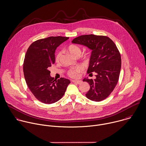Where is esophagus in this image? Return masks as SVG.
<instances>
[{
  "instance_id": "obj_1",
  "label": "esophagus",
  "mask_w": 146,
  "mask_h": 146,
  "mask_svg": "<svg viewBox=\"0 0 146 146\" xmlns=\"http://www.w3.org/2000/svg\"><path fill=\"white\" fill-rule=\"evenodd\" d=\"M72 82L73 83H76V84H78L82 83V82L81 80H72Z\"/></svg>"
}]
</instances>
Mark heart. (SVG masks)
I'll return each mask as SVG.
<instances>
[{
  "mask_svg": "<svg viewBox=\"0 0 146 146\" xmlns=\"http://www.w3.org/2000/svg\"><path fill=\"white\" fill-rule=\"evenodd\" d=\"M67 50L69 53L73 56L74 57H76L79 56L81 53V49L80 48L75 45H71L67 48ZM62 56V52H59L55 57L56 62H59ZM82 70V67L80 66H78L74 68H72L69 70L68 71V75L73 78H76L79 76V74Z\"/></svg>",
  "mask_w": 146,
  "mask_h": 146,
  "instance_id": "1",
  "label": "heart"
}]
</instances>
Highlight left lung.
Listing matches in <instances>:
<instances>
[{
  "mask_svg": "<svg viewBox=\"0 0 146 146\" xmlns=\"http://www.w3.org/2000/svg\"><path fill=\"white\" fill-rule=\"evenodd\" d=\"M72 42L92 50L87 73L95 72L96 78L83 79L90 86L86 97L94 101L105 99L115 87L119 76L121 58L116 45L108 37L94 35L79 36Z\"/></svg>",
  "mask_w": 146,
  "mask_h": 146,
  "instance_id": "8db88e82",
  "label": "left lung"
}]
</instances>
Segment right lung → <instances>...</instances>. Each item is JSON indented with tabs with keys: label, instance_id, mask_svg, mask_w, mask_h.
<instances>
[{
	"label": "right lung",
	"instance_id": "obj_1",
	"mask_svg": "<svg viewBox=\"0 0 146 146\" xmlns=\"http://www.w3.org/2000/svg\"><path fill=\"white\" fill-rule=\"evenodd\" d=\"M69 37H49L33 42L26 52L23 64L24 78L33 95L40 101L54 103L64 95L70 81L66 78L54 80L49 68L55 63L57 47Z\"/></svg>",
	"mask_w": 146,
	"mask_h": 146
}]
</instances>
